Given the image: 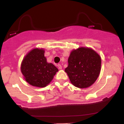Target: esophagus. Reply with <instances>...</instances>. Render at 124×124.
<instances>
[{"label": "esophagus", "mask_w": 124, "mask_h": 124, "mask_svg": "<svg viewBox=\"0 0 124 124\" xmlns=\"http://www.w3.org/2000/svg\"><path fill=\"white\" fill-rule=\"evenodd\" d=\"M57 67H58V68L59 70H62V65H61V64L57 65Z\"/></svg>", "instance_id": "1"}]
</instances>
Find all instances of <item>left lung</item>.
Wrapping results in <instances>:
<instances>
[{
	"label": "left lung",
	"mask_w": 124,
	"mask_h": 124,
	"mask_svg": "<svg viewBox=\"0 0 124 124\" xmlns=\"http://www.w3.org/2000/svg\"><path fill=\"white\" fill-rule=\"evenodd\" d=\"M65 71L71 83L78 88H87L92 85L100 73L101 57L91 48L81 47L72 50Z\"/></svg>",
	"instance_id": "left-lung-1"
}]
</instances>
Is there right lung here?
Masks as SVG:
<instances>
[{"mask_svg": "<svg viewBox=\"0 0 124 124\" xmlns=\"http://www.w3.org/2000/svg\"><path fill=\"white\" fill-rule=\"evenodd\" d=\"M44 53V48H35L26 54L22 62L21 72L24 78L33 86H47L59 71L53 63L47 62Z\"/></svg>", "mask_w": 124, "mask_h": 124, "instance_id": "1", "label": "right lung"}]
</instances>
